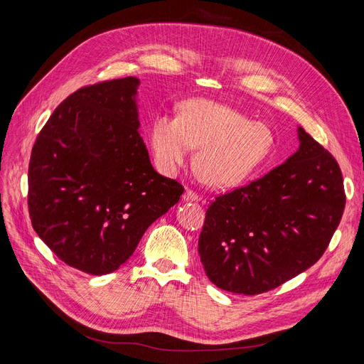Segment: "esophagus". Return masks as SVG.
I'll return each mask as SVG.
<instances>
[{
  "label": "esophagus",
  "instance_id": "esophagus-1",
  "mask_svg": "<svg viewBox=\"0 0 364 364\" xmlns=\"http://www.w3.org/2000/svg\"><path fill=\"white\" fill-rule=\"evenodd\" d=\"M182 200L183 201H194V203H197V201H200V196L197 193L191 191V189H186V191L182 196Z\"/></svg>",
  "mask_w": 364,
  "mask_h": 364
}]
</instances>
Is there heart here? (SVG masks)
I'll return each instance as SVG.
<instances>
[{
	"mask_svg": "<svg viewBox=\"0 0 364 364\" xmlns=\"http://www.w3.org/2000/svg\"><path fill=\"white\" fill-rule=\"evenodd\" d=\"M148 139L155 163L167 175L185 166L193 148H198L197 175L215 188L245 182L265 163L274 144L268 126L207 99L183 102L178 118L155 117Z\"/></svg>",
	"mask_w": 364,
	"mask_h": 364,
	"instance_id": "b5f03b06",
	"label": "heart"
}]
</instances>
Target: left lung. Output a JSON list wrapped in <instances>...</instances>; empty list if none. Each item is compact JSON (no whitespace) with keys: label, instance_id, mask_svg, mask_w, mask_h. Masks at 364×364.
Masks as SVG:
<instances>
[{"label":"left lung","instance_id":"8db88e82","mask_svg":"<svg viewBox=\"0 0 364 364\" xmlns=\"http://www.w3.org/2000/svg\"><path fill=\"white\" fill-rule=\"evenodd\" d=\"M298 139L283 164L207 209L198 253L219 289L268 291L313 267L327 249L345 209L342 173L302 127Z\"/></svg>","mask_w":364,"mask_h":364}]
</instances>
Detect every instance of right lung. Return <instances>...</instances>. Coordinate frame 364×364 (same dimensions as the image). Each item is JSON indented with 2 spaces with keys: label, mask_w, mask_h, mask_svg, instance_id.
<instances>
[{
  "label": "right lung",
  "mask_w": 364,
  "mask_h": 364,
  "mask_svg": "<svg viewBox=\"0 0 364 364\" xmlns=\"http://www.w3.org/2000/svg\"><path fill=\"white\" fill-rule=\"evenodd\" d=\"M126 77L82 87L51 114L31 152L28 205L38 237L66 265L118 269L183 188L154 170Z\"/></svg>",
  "instance_id": "right-lung-1"
}]
</instances>
